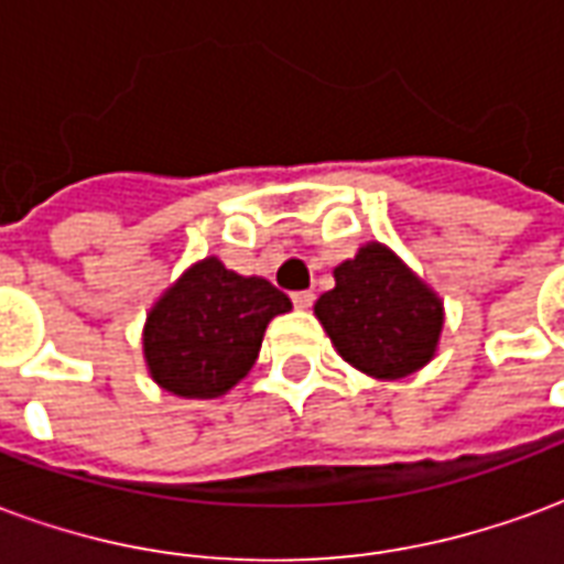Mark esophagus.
I'll return each instance as SVG.
<instances>
[{
    "label": "esophagus",
    "mask_w": 564,
    "mask_h": 564,
    "mask_svg": "<svg viewBox=\"0 0 564 564\" xmlns=\"http://www.w3.org/2000/svg\"><path fill=\"white\" fill-rule=\"evenodd\" d=\"M293 305L299 307V311H307V307L314 305V293H311V290H302V293H293Z\"/></svg>",
    "instance_id": "34e87169"
}]
</instances>
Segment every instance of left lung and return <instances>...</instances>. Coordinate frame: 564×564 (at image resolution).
Wrapping results in <instances>:
<instances>
[{"label": "left lung", "instance_id": "1", "mask_svg": "<svg viewBox=\"0 0 564 564\" xmlns=\"http://www.w3.org/2000/svg\"><path fill=\"white\" fill-rule=\"evenodd\" d=\"M332 278L314 317L344 362L375 380H402L435 359L444 299L395 250L368 241Z\"/></svg>", "mask_w": 564, "mask_h": 564}]
</instances>
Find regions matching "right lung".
I'll return each mask as SVG.
<instances>
[{
    "label": "right lung",
    "mask_w": 564,
    "mask_h": 564,
    "mask_svg": "<svg viewBox=\"0 0 564 564\" xmlns=\"http://www.w3.org/2000/svg\"><path fill=\"white\" fill-rule=\"evenodd\" d=\"M290 307L265 278H245L217 257L198 259L148 311V375L177 399H220L247 378L269 323Z\"/></svg>",
    "instance_id": "right-lung-1"
}]
</instances>
